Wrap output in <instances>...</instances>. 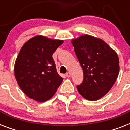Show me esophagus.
Here are the masks:
<instances>
[{"label":"esophagus","mask_w":130,"mask_h":130,"mask_svg":"<svg viewBox=\"0 0 130 130\" xmlns=\"http://www.w3.org/2000/svg\"><path fill=\"white\" fill-rule=\"evenodd\" d=\"M66 75L67 76V77H71V73H70V72H67V73H66Z\"/></svg>","instance_id":"obj_1"}]
</instances>
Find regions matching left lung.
I'll list each match as a JSON object with an SVG mask.
<instances>
[{"label": "left lung", "instance_id": "8db88e82", "mask_svg": "<svg viewBox=\"0 0 130 130\" xmlns=\"http://www.w3.org/2000/svg\"><path fill=\"white\" fill-rule=\"evenodd\" d=\"M71 43L84 73L77 90L84 99L97 101L115 84L119 71V57L105 41L92 36L82 35L71 40Z\"/></svg>", "mask_w": 130, "mask_h": 130}]
</instances>
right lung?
Returning <instances> with one entry per match:
<instances>
[{
	"mask_svg": "<svg viewBox=\"0 0 130 130\" xmlns=\"http://www.w3.org/2000/svg\"><path fill=\"white\" fill-rule=\"evenodd\" d=\"M63 43L62 40H53L36 36L21 47L15 61L14 72L23 93L38 102L52 98L63 80L58 74L52 55Z\"/></svg>",
	"mask_w": 130,
	"mask_h": 130,
	"instance_id": "obj_1",
	"label": "right lung"
}]
</instances>
